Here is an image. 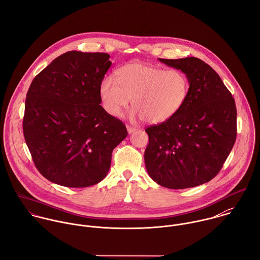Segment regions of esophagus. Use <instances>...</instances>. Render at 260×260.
Instances as JSON below:
<instances>
[{
    "label": "esophagus",
    "mask_w": 260,
    "mask_h": 260,
    "mask_svg": "<svg viewBox=\"0 0 260 260\" xmlns=\"http://www.w3.org/2000/svg\"><path fill=\"white\" fill-rule=\"evenodd\" d=\"M127 127V131H128V133L129 134H131V133H133L135 130H136V128H134V127H131V126H126Z\"/></svg>",
    "instance_id": "1"
}]
</instances>
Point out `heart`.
<instances>
[{"label":"heart","instance_id":"obj_1","mask_svg":"<svg viewBox=\"0 0 260 260\" xmlns=\"http://www.w3.org/2000/svg\"><path fill=\"white\" fill-rule=\"evenodd\" d=\"M190 91L188 76L181 70L130 63L118 68L115 80L106 77L100 84V98L106 112L120 117L130 100L132 119L151 124L173 118L185 105Z\"/></svg>","mask_w":260,"mask_h":260}]
</instances>
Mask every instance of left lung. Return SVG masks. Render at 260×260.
<instances>
[{
  "label": "left lung",
  "mask_w": 260,
  "mask_h": 260,
  "mask_svg": "<svg viewBox=\"0 0 260 260\" xmlns=\"http://www.w3.org/2000/svg\"><path fill=\"white\" fill-rule=\"evenodd\" d=\"M183 71L190 91L170 120L145 129L144 161L149 177L162 187L185 189L213 179L222 168L237 136L235 100L218 74L202 60L158 59Z\"/></svg>",
  "instance_id": "1"
}]
</instances>
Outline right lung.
I'll use <instances>...</instances> for the list:
<instances>
[{"label": "right lung", "instance_id": "1", "mask_svg": "<svg viewBox=\"0 0 260 260\" xmlns=\"http://www.w3.org/2000/svg\"><path fill=\"white\" fill-rule=\"evenodd\" d=\"M105 53L67 52L32 80L23 134L39 172L71 188L104 180L112 152L128 132L100 105V84L112 65Z\"/></svg>", "mask_w": 260, "mask_h": 260}]
</instances>
